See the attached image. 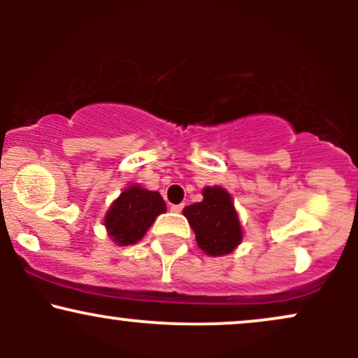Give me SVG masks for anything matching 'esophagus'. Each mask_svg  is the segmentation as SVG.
<instances>
[{
    "label": "esophagus",
    "instance_id": "esophagus-1",
    "mask_svg": "<svg viewBox=\"0 0 358 358\" xmlns=\"http://www.w3.org/2000/svg\"><path fill=\"white\" fill-rule=\"evenodd\" d=\"M183 207H185V203H178V205H171V212H176V213H180L183 210Z\"/></svg>",
    "mask_w": 358,
    "mask_h": 358
}]
</instances>
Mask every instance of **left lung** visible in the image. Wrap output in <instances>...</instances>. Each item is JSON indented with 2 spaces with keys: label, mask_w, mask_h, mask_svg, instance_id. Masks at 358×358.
Here are the masks:
<instances>
[{
  "label": "left lung",
  "mask_w": 358,
  "mask_h": 358,
  "mask_svg": "<svg viewBox=\"0 0 358 358\" xmlns=\"http://www.w3.org/2000/svg\"><path fill=\"white\" fill-rule=\"evenodd\" d=\"M202 195V202L183 208L196 244L207 256L231 254L242 241L241 220L231 193L222 187H205Z\"/></svg>",
  "instance_id": "obj_1"
}]
</instances>
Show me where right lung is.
I'll return each instance as SVG.
<instances>
[{
    "instance_id": "1",
    "label": "right lung",
    "mask_w": 358,
    "mask_h": 358,
    "mask_svg": "<svg viewBox=\"0 0 358 358\" xmlns=\"http://www.w3.org/2000/svg\"><path fill=\"white\" fill-rule=\"evenodd\" d=\"M163 212H166V203L158 192L131 185L109 207L104 225L113 242L131 245L143 239L156 217Z\"/></svg>"
}]
</instances>
